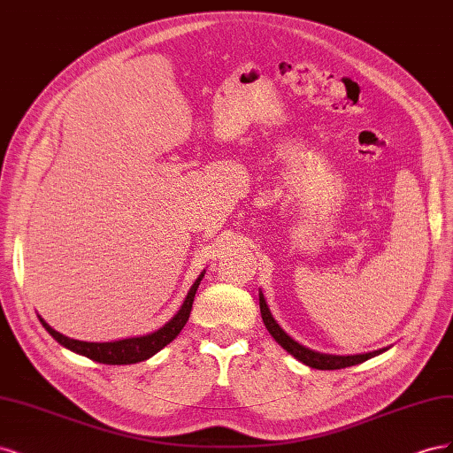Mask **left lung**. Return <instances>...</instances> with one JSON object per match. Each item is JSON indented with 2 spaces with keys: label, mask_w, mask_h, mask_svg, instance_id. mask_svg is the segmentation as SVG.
Returning <instances> with one entry per match:
<instances>
[{
  "label": "left lung",
  "mask_w": 453,
  "mask_h": 453,
  "mask_svg": "<svg viewBox=\"0 0 453 453\" xmlns=\"http://www.w3.org/2000/svg\"><path fill=\"white\" fill-rule=\"evenodd\" d=\"M258 306H260V315H263L266 331L272 334V338L276 340L287 353H291L295 359H298L300 363H304L310 368H318V370L346 368V366H353V365H359L363 361L372 359V357H376V355L389 349V348H381V349H376V351L357 353V355H331V353L315 351V349H310V348L303 346L300 342H296L293 336H289L283 331L281 325L272 315V311L266 304V298H265V295L260 289H258Z\"/></svg>",
  "instance_id": "1"
}]
</instances>
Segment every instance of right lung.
Wrapping results in <instances>:
<instances>
[{
  "label": "right lung",
  "instance_id": "right-lung-1",
  "mask_svg": "<svg viewBox=\"0 0 453 453\" xmlns=\"http://www.w3.org/2000/svg\"><path fill=\"white\" fill-rule=\"evenodd\" d=\"M205 270L200 272V276L196 278V281L190 287L181 308L177 310V313L173 318L162 325L158 331L149 333L143 336H132V338H122V340H113V342H83V340H75L65 336L54 328L37 315L41 325L45 326V331L58 342L60 346H64L65 349H70L73 353L83 355V357H88L96 363H104V365H132V363H140L145 361L149 357H153L155 353H158L164 346H168L173 338H177V334L181 333V328L185 326V323L188 321L190 310H193V300L195 295L198 291V285L203 278Z\"/></svg>",
  "mask_w": 453,
  "mask_h": 453
}]
</instances>
